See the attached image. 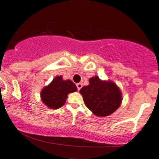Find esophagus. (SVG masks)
Segmentation results:
<instances>
[{
  "mask_svg": "<svg viewBox=\"0 0 159 159\" xmlns=\"http://www.w3.org/2000/svg\"><path fill=\"white\" fill-rule=\"evenodd\" d=\"M76 86H77V88H78V90H81V88H82V84L78 83V84H77Z\"/></svg>",
  "mask_w": 159,
  "mask_h": 159,
  "instance_id": "1",
  "label": "esophagus"
}]
</instances>
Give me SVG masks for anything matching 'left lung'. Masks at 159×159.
<instances>
[{"label": "left lung", "instance_id": "left-lung-1", "mask_svg": "<svg viewBox=\"0 0 159 159\" xmlns=\"http://www.w3.org/2000/svg\"><path fill=\"white\" fill-rule=\"evenodd\" d=\"M89 85L80 90L84 103L94 115L108 116L119 108L121 93L115 83L102 81L98 77H93Z\"/></svg>", "mask_w": 159, "mask_h": 159}]
</instances>
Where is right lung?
<instances>
[{
  "instance_id": "1",
  "label": "right lung",
  "mask_w": 159,
  "mask_h": 159,
  "mask_svg": "<svg viewBox=\"0 0 159 159\" xmlns=\"http://www.w3.org/2000/svg\"><path fill=\"white\" fill-rule=\"evenodd\" d=\"M77 87L70 80L63 81L62 76H57L41 91L43 102L49 108L59 109L65 104L68 94L75 92Z\"/></svg>"
}]
</instances>
